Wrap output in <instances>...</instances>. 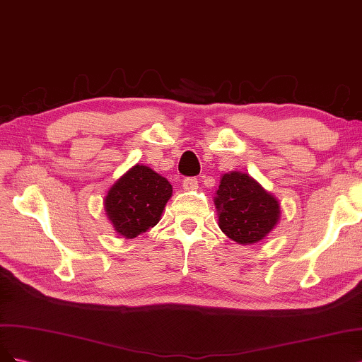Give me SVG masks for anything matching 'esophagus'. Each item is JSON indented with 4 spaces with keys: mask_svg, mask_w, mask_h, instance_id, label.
Listing matches in <instances>:
<instances>
[{
    "mask_svg": "<svg viewBox=\"0 0 362 362\" xmlns=\"http://www.w3.org/2000/svg\"><path fill=\"white\" fill-rule=\"evenodd\" d=\"M197 186H198V180L195 177H186L183 180V189H186V191L197 189Z\"/></svg>",
    "mask_w": 362,
    "mask_h": 362,
    "instance_id": "obj_1",
    "label": "esophagus"
}]
</instances>
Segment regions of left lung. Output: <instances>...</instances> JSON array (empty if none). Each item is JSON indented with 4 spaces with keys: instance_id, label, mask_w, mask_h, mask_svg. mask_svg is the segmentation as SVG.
<instances>
[{
    "instance_id": "left-lung-1",
    "label": "left lung",
    "mask_w": 362,
    "mask_h": 362,
    "mask_svg": "<svg viewBox=\"0 0 362 362\" xmlns=\"http://www.w3.org/2000/svg\"><path fill=\"white\" fill-rule=\"evenodd\" d=\"M214 203L219 228L240 245L263 240L281 218L276 197L267 192L250 174L240 171L221 176Z\"/></svg>"
}]
</instances>
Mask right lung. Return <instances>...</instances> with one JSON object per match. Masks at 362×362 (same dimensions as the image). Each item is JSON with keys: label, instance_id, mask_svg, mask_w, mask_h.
Masks as SVG:
<instances>
[{"label": "right lung", "instance_id": "obj_1", "mask_svg": "<svg viewBox=\"0 0 362 362\" xmlns=\"http://www.w3.org/2000/svg\"><path fill=\"white\" fill-rule=\"evenodd\" d=\"M171 195L173 186L165 177L136 164L112 183L103 206L114 230L134 239L159 223Z\"/></svg>", "mask_w": 362, "mask_h": 362}]
</instances>
